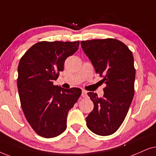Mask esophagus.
I'll return each instance as SVG.
<instances>
[{"instance_id":"obj_1","label":"esophagus","mask_w":156,"mask_h":156,"mask_svg":"<svg viewBox=\"0 0 156 156\" xmlns=\"http://www.w3.org/2000/svg\"><path fill=\"white\" fill-rule=\"evenodd\" d=\"M87 91L86 90H82V94H81V95H82V97H83V98H86L87 96H88V94H87Z\"/></svg>"}]
</instances>
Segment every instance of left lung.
Segmentation results:
<instances>
[{"label": "left lung", "instance_id": "obj_1", "mask_svg": "<svg viewBox=\"0 0 156 156\" xmlns=\"http://www.w3.org/2000/svg\"><path fill=\"white\" fill-rule=\"evenodd\" d=\"M84 53L95 72L106 85L102 98L88 93L94 108L86 118V125L94 133L109 136L123 123L133 98L136 70L132 52L113 38L81 41Z\"/></svg>", "mask_w": 156, "mask_h": 156}]
</instances>
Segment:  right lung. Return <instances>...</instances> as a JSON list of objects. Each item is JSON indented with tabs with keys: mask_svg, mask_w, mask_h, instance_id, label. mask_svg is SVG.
<instances>
[{
	"mask_svg": "<svg viewBox=\"0 0 156 156\" xmlns=\"http://www.w3.org/2000/svg\"><path fill=\"white\" fill-rule=\"evenodd\" d=\"M79 41H41L31 46L20 60L17 86L27 120L43 138L61 134L67 115L81 95V89L54 86L68 57L76 53Z\"/></svg>",
	"mask_w": 156,
	"mask_h": 156,
	"instance_id": "add662e5",
	"label": "right lung"
}]
</instances>
